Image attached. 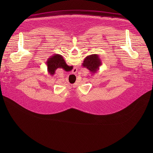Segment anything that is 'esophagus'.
<instances>
[{"label": "esophagus", "mask_w": 153, "mask_h": 153, "mask_svg": "<svg viewBox=\"0 0 153 153\" xmlns=\"http://www.w3.org/2000/svg\"><path fill=\"white\" fill-rule=\"evenodd\" d=\"M75 69V68H74ZM76 72H77V71H76Z\"/></svg>", "instance_id": "obj_1"}]
</instances>
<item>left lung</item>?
I'll use <instances>...</instances> for the list:
<instances>
[{"mask_svg":"<svg viewBox=\"0 0 153 153\" xmlns=\"http://www.w3.org/2000/svg\"><path fill=\"white\" fill-rule=\"evenodd\" d=\"M102 64V61L97 54H91L86 56L82 63V67L90 70V71L95 74L99 70Z\"/></svg>","mask_w":153,"mask_h":153,"instance_id":"8db88e82","label":"left lung"}]
</instances>
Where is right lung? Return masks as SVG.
Instances as JSON below:
<instances>
[{
    "mask_svg": "<svg viewBox=\"0 0 153 153\" xmlns=\"http://www.w3.org/2000/svg\"><path fill=\"white\" fill-rule=\"evenodd\" d=\"M48 73L53 76L57 68H62L65 71L70 70V67L65 62L62 56L54 54L48 58L46 62Z\"/></svg>",
    "mask_w": 153,
    "mask_h": 153,
    "instance_id": "right-lung-1",
    "label": "right lung"
}]
</instances>
